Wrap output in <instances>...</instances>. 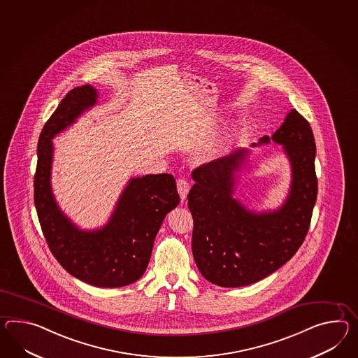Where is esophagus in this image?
Masks as SVG:
<instances>
[{"mask_svg":"<svg viewBox=\"0 0 358 358\" xmlns=\"http://www.w3.org/2000/svg\"><path fill=\"white\" fill-rule=\"evenodd\" d=\"M189 189H190V186H189L187 180H185V178H180V180L177 181V190H178V194H180L181 201H183L186 199L187 192H189Z\"/></svg>","mask_w":358,"mask_h":358,"instance_id":"1","label":"esophagus"}]
</instances>
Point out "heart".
Here are the masks:
<instances>
[{
  "mask_svg": "<svg viewBox=\"0 0 358 358\" xmlns=\"http://www.w3.org/2000/svg\"><path fill=\"white\" fill-rule=\"evenodd\" d=\"M227 134H229V128L225 127L207 143V146L204 148L203 154H201L206 160H213L221 154L222 148L227 140Z\"/></svg>",
  "mask_w": 358,
  "mask_h": 358,
  "instance_id": "obj_1",
  "label": "heart"
}]
</instances>
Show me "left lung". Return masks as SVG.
<instances>
[{"mask_svg": "<svg viewBox=\"0 0 358 358\" xmlns=\"http://www.w3.org/2000/svg\"><path fill=\"white\" fill-rule=\"evenodd\" d=\"M282 145L291 185L278 210L255 212L234 196L236 173L250 155L238 148L192 171L187 206L194 220L192 255L201 275L221 287H243L278 271L306 239L317 201L315 142L309 122L296 110L271 138Z\"/></svg>", "mask_w": 358, "mask_h": 358, "instance_id": "8db88e82", "label": "left lung"}]
</instances>
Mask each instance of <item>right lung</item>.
Segmentation results:
<instances>
[{"mask_svg":"<svg viewBox=\"0 0 358 358\" xmlns=\"http://www.w3.org/2000/svg\"><path fill=\"white\" fill-rule=\"evenodd\" d=\"M96 98L89 84L75 87L45 124L37 145L35 206L50 251L71 275L96 287H122L143 275L157 231L180 195L172 175L133 177L103 227L83 230L64 215L52 190V140L94 107Z\"/></svg>","mask_w":358,"mask_h":358,"instance_id":"right-lung-1","label":"right lung"}]
</instances>
